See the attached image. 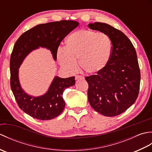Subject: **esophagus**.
<instances>
[{
  "label": "esophagus",
  "instance_id": "esophagus-1",
  "mask_svg": "<svg viewBox=\"0 0 152 152\" xmlns=\"http://www.w3.org/2000/svg\"><path fill=\"white\" fill-rule=\"evenodd\" d=\"M84 78H83V77H82V76H79V75H76V76H75V79L76 80H79V79H83Z\"/></svg>",
  "mask_w": 152,
  "mask_h": 152
}]
</instances>
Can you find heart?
<instances>
[{
  "instance_id": "heart-1",
  "label": "heart",
  "mask_w": 152,
  "mask_h": 152,
  "mask_svg": "<svg viewBox=\"0 0 152 152\" xmlns=\"http://www.w3.org/2000/svg\"><path fill=\"white\" fill-rule=\"evenodd\" d=\"M112 51V41L106 34L79 30L67 37L65 47L57 50V59L67 72H76L78 69L76 61L79 60L80 65L86 73L94 74L107 65Z\"/></svg>"
}]
</instances>
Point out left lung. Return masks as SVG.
Returning <instances> with one entry per match:
<instances>
[{"mask_svg":"<svg viewBox=\"0 0 152 152\" xmlns=\"http://www.w3.org/2000/svg\"><path fill=\"white\" fill-rule=\"evenodd\" d=\"M88 27L107 34L112 44L106 66L96 75L86 78L88 101L96 112L114 117L124 112L138 97L140 72L137 53L128 37L111 25L95 22Z\"/></svg>","mask_w":152,"mask_h":152,"instance_id":"8db88e82","label":"left lung"}]
</instances>
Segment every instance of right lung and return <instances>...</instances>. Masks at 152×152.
Here are the masks:
<instances>
[{
    "label": "right lung",
    "instance_id": "add662e5",
    "mask_svg": "<svg viewBox=\"0 0 152 152\" xmlns=\"http://www.w3.org/2000/svg\"><path fill=\"white\" fill-rule=\"evenodd\" d=\"M79 25L76 21L61 20L39 24L22 34L16 41L10 57V86L19 107L31 117L49 120L60 115L65 106L63 93L75 85V77L61 78L55 76L46 93L34 96L22 89L19 80V69L28 54L40 47L49 50L54 61L61 42Z\"/></svg>",
    "mask_w": 152,
    "mask_h": 152
}]
</instances>
